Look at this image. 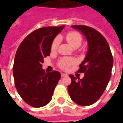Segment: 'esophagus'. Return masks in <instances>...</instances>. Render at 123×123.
<instances>
[{
  "mask_svg": "<svg viewBox=\"0 0 123 123\" xmlns=\"http://www.w3.org/2000/svg\"><path fill=\"white\" fill-rule=\"evenodd\" d=\"M61 76L62 77H65V76H67V74H64V73H61Z\"/></svg>",
  "mask_w": 123,
  "mask_h": 123,
  "instance_id": "obj_1",
  "label": "esophagus"
}]
</instances>
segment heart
Masks as SVG:
<instances>
[{
  "label": "heart",
  "mask_w": 123,
  "mask_h": 123,
  "mask_svg": "<svg viewBox=\"0 0 123 123\" xmlns=\"http://www.w3.org/2000/svg\"><path fill=\"white\" fill-rule=\"evenodd\" d=\"M64 37L66 40L68 41L70 45L74 47H78L82 43V38L80 33L77 31H71L68 32L64 35ZM59 39L58 37L55 38L51 44V50L52 51H55L57 47L59 45ZM76 63V60L73 58H67V57H64L62 58L60 61L59 62V67L63 70H67L69 68L70 66Z\"/></svg>",
  "instance_id": "1"
}]
</instances>
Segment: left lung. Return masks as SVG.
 <instances>
[{"label": "left lung", "instance_id": "1", "mask_svg": "<svg viewBox=\"0 0 123 123\" xmlns=\"http://www.w3.org/2000/svg\"><path fill=\"white\" fill-rule=\"evenodd\" d=\"M72 28L85 35L88 51L78 70L84 73V76L80 79L70 75L72 82L68 91L74 102L80 105H90L105 90L111 78L113 59L107 41L99 31L86 25H72Z\"/></svg>", "mask_w": 123, "mask_h": 123}]
</instances>
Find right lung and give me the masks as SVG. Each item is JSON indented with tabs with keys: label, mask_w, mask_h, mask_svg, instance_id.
<instances>
[{
	"label": "right lung",
	"mask_w": 123,
	"mask_h": 123,
	"mask_svg": "<svg viewBox=\"0 0 123 123\" xmlns=\"http://www.w3.org/2000/svg\"><path fill=\"white\" fill-rule=\"evenodd\" d=\"M64 25L44 27L33 31L20 43L13 66L14 84L19 95L28 105L41 107L52 99L61 78L58 71L42 69L44 58L51 53V44Z\"/></svg>",
	"instance_id": "1"
}]
</instances>
